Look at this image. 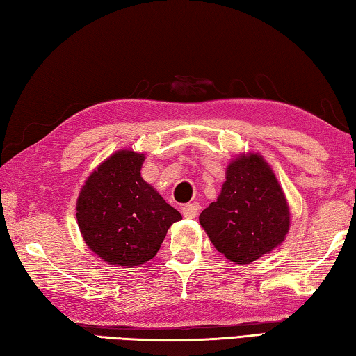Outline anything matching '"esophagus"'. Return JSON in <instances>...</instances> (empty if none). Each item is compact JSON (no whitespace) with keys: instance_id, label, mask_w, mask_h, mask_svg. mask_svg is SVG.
<instances>
[{"instance_id":"1","label":"esophagus","mask_w":356,"mask_h":356,"mask_svg":"<svg viewBox=\"0 0 356 356\" xmlns=\"http://www.w3.org/2000/svg\"><path fill=\"white\" fill-rule=\"evenodd\" d=\"M200 212V204L197 202H190V204H185L182 207V213L185 218H195V216Z\"/></svg>"}]
</instances>
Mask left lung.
Masks as SVG:
<instances>
[{"label": "left lung", "mask_w": 356, "mask_h": 356, "mask_svg": "<svg viewBox=\"0 0 356 356\" xmlns=\"http://www.w3.org/2000/svg\"><path fill=\"white\" fill-rule=\"evenodd\" d=\"M200 222L215 248L240 265L281 245L289 231V207L261 155H243L227 166L221 195L202 210Z\"/></svg>", "instance_id": "left-lung-1"}]
</instances>
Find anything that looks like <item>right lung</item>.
<instances>
[{
	"label": "right lung",
	"mask_w": 356,
	"mask_h": 356,
	"mask_svg": "<svg viewBox=\"0 0 356 356\" xmlns=\"http://www.w3.org/2000/svg\"><path fill=\"white\" fill-rule=\"evenodd\" d=\"M143 154L119 150L84 184L76 220L84 242L113 265L136 267L152 259L172 222L182 220L141 177Z\"/></svg>",
	"instance_id": "obj_1"
}]
</instances>
